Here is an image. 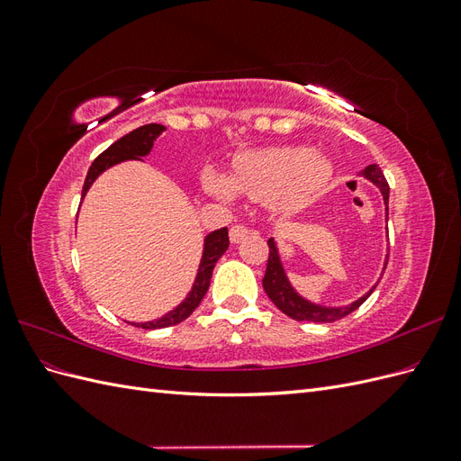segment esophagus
<instances>
[{"mask_svg": "<svg viewBox=\"0 0 461 461\" xmlns=\"http://www.w3.org/2000/svg\"><path fill=\"white\" fill-rule=\"evenodd\" d=\"M248 236V229L244 227V225H234L232 229H230V242L232 244H239V242H242L244 239Z\"/></svg>", "mask_w": 461, "mask_h": 461, "instance_id": "1", "label": "esophagus"}]
</instances>
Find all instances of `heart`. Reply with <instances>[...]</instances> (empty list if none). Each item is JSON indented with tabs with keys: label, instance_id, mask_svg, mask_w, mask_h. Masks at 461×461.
<instances>
[{
	"label": "heart",
	"instance_id": "b5f03b06",
	"mask_svg": "<svg viewBox=\"0 0 461 461\" xmlns=\"http://www.w3.org/2000/svg\"><path fill=\"white\" fill-rule=\"evenodd\" d=\"M330 176L329 159L310 148H261L239 156L230 178L209 169L203 185L222 203H234L240 194L252 202H269L276 213L292 215L308 205Z\"/></svg>",
	"mask_w": 461,
	"mask_h": 461
}]
</instances>
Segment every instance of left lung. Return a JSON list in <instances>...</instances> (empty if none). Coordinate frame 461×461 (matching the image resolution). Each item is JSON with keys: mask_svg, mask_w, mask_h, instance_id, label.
I'll return each mask as SVG.
<instances>
[{"mask_svg": "<svg viewBox=\"0 0 461 461\" xmlns=\"http://www.w3.org/2000/svg\"><path fill=\"white\" fill-rule=\"evenodd\" d=\"M361 176L367 178L369 183H373L376 188L381 190L383 194V202H384V219L388 221V183L383 175V171L379 169L376 165H369L366 167L364 171H361ZM388 234V230H386ZM269 244V259H267V269H265V276H263V290L267 292L269 300L276 305L278 310H281L285 315L296 319V321H312V323H332V321H339L342 317H346L348 313L356 312L361 303H364L369 296L371 292L379 285H373L364 296L354 300L352 303L348 305H321L315 303L308 298H303L302 294H298L296 288L292 286V283L288 281V275L285 271V265L281 261V252H278V244L275 239L267 240ZM386 263H388V254L384 258L383 263V273L386 269ZM381 273V276H383Z\"/></svg>", "mask_w": 461, "mask_h": 461, "instance_id": "8db88e82", "label": "left lung"}]
</instances>
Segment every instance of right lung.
<instances>
[{
	"mask_svg": "<svg viewBox=\"0 0 461 461\" xmlns=\"http://www.w3.org/2000/svg\"><path fill=\"white\" fill-rule=\"evenodd\" d=\"M163 131H165L163 124L149 122V124H144V127H138L136 131H132L129 134H124L122 138H119L117 142L111 144L100 158L94 159L92 167L88 169L85 186H82L80 203L86 198V194H88L90 186L95 183V178L102 173H105L107 169H111V167L124 163V161H132V159L142 161V158L149 156L153 142L158 140ZM227 249H229V229L227 227L209 232L203 239V249H202V259L198 265V273H196V278H194L192 288L186 294V298L180 302L176 308H173L171 312H167L165 315H161L158 319L144 321V323H131V325L151 330V329H165V327H173V325L183 323V321L186 317H190L192 312L196 310L200 302L203 300L205 292L209 288V283H212L215 263L219 261V258L222 254L227 252Z\"/></svg>",
	"mask_w": 461,
	"mask_h": 461,
	"instance_id": "right-lung-1",
	"label": "right lung"
}]
</instances>
